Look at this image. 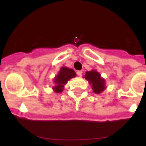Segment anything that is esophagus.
<instances>
[{"label": "esophagus", "instance_id": "obj_1", "mask_svg": "<svg viewBox=\"0 0 146 146\" xmlns=\"http://www.w3.org/2000/svg\"><path fill=\"white\" fill-rule=\"evenodd\" d=\"M76 74H77V76H82V70H79V71H77V72H76Z\"/></svg>", "mask_w": 146, "mask_h": 146}]
</instances>
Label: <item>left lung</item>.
<instances>
[{"mask_svg":"<svg viewBox=\"0 0 146 146\" xmlns=\"http://www.w3.org/2000/svg\"><path fill=\"white\" fill-rule=\"evenodd\" d=\"M85 79L89 81V84L92 86V89L95 93L99 94L106 89L105 80L96 70L87 71L85 75Z\"/></svg>","mask_w":146,"mask_h":146,"instance_id":"1","label":"left lung"}]
</instances>
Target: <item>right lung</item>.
I'll return each instance as SVG.
<instances>
[{
    "mask_svg": "<svg viewBox=\"0 0 146 146\" xmlns=\"http://www.w3.org/2000/svg\"><path fill=\"white\" fill-rule=\"evenodd\" d=\"M75 71L73 69H70L66 66H63L60 70L59 73L54 77V86L52 87L54 91L57 93L62 92L64 89V85L66 84V82H68L69 80H70L72 78H74L76 76Z\"/></svg>",
    "mask_w": 146,
    "mask_h": 146,
    "instance_id": "1",
    "label": "right lung"
}]
</instances>
